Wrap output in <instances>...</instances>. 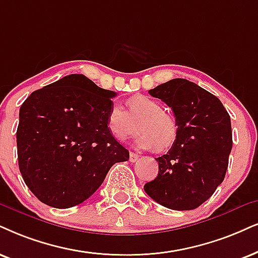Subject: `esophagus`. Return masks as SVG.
<instances>
[{
	"mask_svg": "<svg viewBox=\"0 0 258 258\" xmlns=\"http://www.w3.org/2000/svg\"><path fill=\"white\" fill-rule=\"evenodd\" d=\"M138 159H139V156L137 155V153H135V152L130 153V162L136 163L137 161H138Z\"/></svg>",
	"mask_w": 258,
	"mask_h": 258,
	"instance_id": "1",
	"label": "esophagus"
}]
</instances>
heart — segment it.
<instances>
[{
    "label": "heart",
    "mask_w": 258,
    "mask_h": 258,
    "mask_svg": "<svg viewBox=\"0 0 258 258\" xmlns=\"http://www.w3.org/2000/svg\"><path fill=\"white\" fill-rule=\"evenodd\" d=\"M128 112L119 105H113L107 114L106 126L118 142H125L142 132L136 140L139 149L167 150L174 144L178 135V122L172 114L163 110L159 102L145 95L133 96L127 101Z\"/></svg>",
    "instance_id": "1"
}]
</instances>
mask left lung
I'll return each instance as SVG.
<instances>
[{
    "label": "left lung",
    "mask_w": 258,
    "mask_h": 258,
    "mask_svg": "<svg viewBox=\"0 0 258 258\" xmlns=\"http://www.w3.org/2000/svg\"><path fill=\"white\" fill-rule=\"evenodd\" d=\"M170 107L178 135L167 155L156 158L158 175L145 193L176 211L198 208L224 181L232 149L229 113L217 96L184 78L149 90Z\"/></svg>",
    "instance_id": "obj_1"
}]
</instances>
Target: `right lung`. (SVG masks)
<instances>
[{"instance_id":"obj_1","label":"right lung","mask_w":258,"mask_h":258,"mask_svg":"<svg viewBox=\"0 0 258 258\" xmlns=\"http://www.w3.org/2000/svg\"><path fill=\"white\" fill-rule=\"evenodd\" d=\"M112 90L73 74L35 90L19 114V169L29 190L54 208L82 204L130 152L113 138L106 119Z\"/></svg>"}]
</instances>
